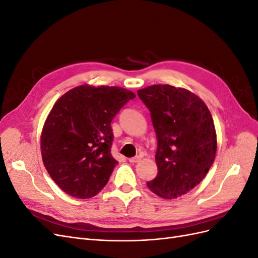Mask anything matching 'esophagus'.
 <instances>
[{
    "label": "esophagus",
    "mask_w": 258,
    "mask_h": 258,
    "mask_svg": "<svg viewBox=\"0 0 258 258\" xmlns=\"http://www.w3.org/2000/svg\"><path fill=\"white\" fill-rule=\"evenodd\" d=\"M141 159H142L141 156H136V157L129 158V162H131V163H137V162H139Z\"/></svg>",
    "instance_id": "esophagus-1"
}]
</instances>
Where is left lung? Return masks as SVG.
<instances>
[{
    "label": "left lung",
    "instance_id": "8db88e82",
    "mask_svg": "<svg viewBox=\"0 0 258 258\" xmlns=\"http://www.w3.org/2000/svg\"><path fill=\"white\" fill-rule=\"evenodd\" d=\"M151 112L157 137L158 173L147 187L166 199L190 191L205 178L215 159L217 142L208 106L198 96L170 85L138 90Z\"/></svg>",
    "mask_w": 258,
    "mask_h": 258
}]
</instances>
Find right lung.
Returning <instances> with one entry per match:
<instances>
[{
	"mask_svg": "<svg viewBox=\"0 0 258 258\" xmlns=\"http://www.w3.org/2000/svg\"><path fill=\"white\" fill-rule=\"evenodd\" d=\"M132 91L82 85L52 106L41 136L44 166L60 188L79 199L96 196L118 163L111 154V121Z\"/></svg>",
	"mask_w": 258,
	"mask_h": 258,
	"instance_id": "right-lung-1",
	"label": "right lung"
}]
</instances>
